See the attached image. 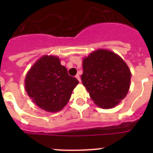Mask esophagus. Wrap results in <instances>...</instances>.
Wrapping results in <instances>:
<instances>
[{
	"label": "esophagus",
	"mask_w": 153,
	"mask_h": 153,
	"mask_svg": "<svg viewBox=\"0 0 153 153\" xmlns=\"http://www.w3.org/2000/svg\"><path fill=\"white\" fill-rule=\"evenodd\" d=\"M76 79H78V80L79 81V82H81V79H80V77H79V76L78 75V74H76Z\"/></svg>",
	"instance_id": "34e87169"
}]
</instances>
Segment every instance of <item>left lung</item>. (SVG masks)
I'll return each mask as SVG.
<instances>
[{
  "label": "left lung",
  "mask_w": 153,
  "mask_h": 153,
  "mask_svg": "<svg viewBox=\"0 0 153 153\" xmlns=\"http://www.w3.org/2000/svg\"><path fill=\"white\" fill-rule=\"evenodd\" d=\"M81 79L94 103L102 109L117 106L126 97L131 74L121 56L106 49H98L83 60Z\"/></svg>",
  "instance_id": "1"
}]
</instances>
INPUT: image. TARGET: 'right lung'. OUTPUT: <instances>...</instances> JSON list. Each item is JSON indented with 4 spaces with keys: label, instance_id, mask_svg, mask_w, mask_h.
I'll return each instance as SVG.
<instances>
[{
    "label": "right lung",
    "instance_id": "add662e5",
    "mask_svg": "<svg viewBox=\"0 0 153 153\" xmlns=\"http://www.w3.org/2000/svg\"><path fill=\"white\" fill-rule=\"evenodd\" d=\"M78 83L60 64V58L53 55L39 58L24 79L25 90L31 100L49 113L60 111L67 105Z\"/></svg>",
    "mask_w": 153,
    "mask_h": 153
}]
</instances>
